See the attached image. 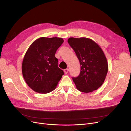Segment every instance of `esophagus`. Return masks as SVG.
<instances>
[{
    "mask_svg": "<svg viewBox=\"0 0 131 131\" xmlns=\"http://www.w3.org/2000/svg\"><path fill=\"white\" fill-rule=\"evenodd\" d=\"M68 71H69V69H66L64 70V73H65L66 74L68 73Z\"/></svg>",
    "mask_w": 131,
    "mask_h": 131,
    "instance_id": "esophagus-1",
    "label": "esophagus"
}]
</instances>
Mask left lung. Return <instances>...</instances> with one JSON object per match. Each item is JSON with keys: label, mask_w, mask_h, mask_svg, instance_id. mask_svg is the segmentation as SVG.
<instances>
[{"label": "left lung", "mask_w": 131, "mask_h": 131, "mask_svg": "<svg viewBox=\"0 0 131 131\" xmlns=\"http://www.w3.org/2000/svg\"><path fill=\"white\" fill-rule=\"evenodd\" d=\"M79 61L80 72L72 80L78 90L90 93L96 90L104 83L108 71L106 57L96 42L91 39L70 37L68 40Z\"/></svg>", "instance_id": "obj_1"}]
</instances>
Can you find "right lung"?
Segmentation results:
<instances>
[{"label": "right lung", "mask_w": 131, "mask_h": 131, "mask_svg": "<svg viewBox=\"0 0 131 131\" xmlns=\"http://www.w3.org/2000/svg\"><path fill=\"white\" fill-rule=\"evenodd\" d=\"M63 41L59 37H40L28 48L22 72L26 83L35 92L46 94L57 88L64 72L58 67L55 54Z\"/></svg>", "instance_id": "obj_1"}]
</instances>
